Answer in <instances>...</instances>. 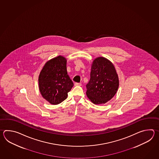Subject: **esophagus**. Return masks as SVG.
I'll return each mask as SVG.
<instances>
[{
	"label": "esophagus",
	"instance_id": "1",
	"mask_svg": "<svg viewBox=\"0 0 159 159\" xmlns=\"http://www.w3.org/2000/svg\"><path fill=\"white\" fill-rule=\"evenodd\" d=\"M75 86H81V84L80 83H75Z\"/></svg>",
	"mask_w": 159,
	"mask_h": 159
}]
</instances>
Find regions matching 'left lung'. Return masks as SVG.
<instances>
[{"mask_svg":"<svg viewBox=\"0 0 159 159\" xmlns=\"http://www.w3.org/2000/svg\"><path fill=\"white\" fill-rule=\"evenodd\" d=\"M119 84L115 66L106 58L98 57L91 64L86 95L95 105L105 104L114 97Z\"/></svg>","mask_w":159,"mask_h":159,"instance_id":"obj_1","label":"left lung"}]
</instances>
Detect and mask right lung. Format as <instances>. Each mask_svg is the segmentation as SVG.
Returning a JSON list of instances; mask_svg holds the SVG:
<instances>
[{
	"mask_svg": "<svg viewBox=\"0 0 159 159\" xmlns=\"http://www.w3.org/2000/svg\"><path fill=\"white\" fill-rule=\"evenodd\" d=\"M66 58L58 56L48 61L39 76V87L42 97L52 105L65 100L73 83L68 75Z\"/></svg>",
	"mask_w": 159,
	"mask_h": 159,
	"instance_id": "obj_1",
	"label": "right lung"
}]
</instances>
